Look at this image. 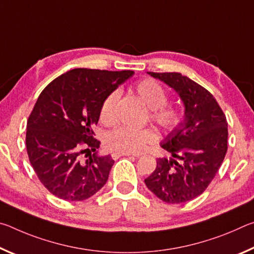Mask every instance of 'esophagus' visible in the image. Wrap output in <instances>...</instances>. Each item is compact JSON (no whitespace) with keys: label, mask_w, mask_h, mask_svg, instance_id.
I'll return each instance as SVG.
<instances>
[{"label":"esophagus","mask_w":254,"mask_h":254,"mask_svg":"<svg viewBox=\"0 0 254 254\" xmlns=\"http://www.w3.org/2000/svg\"><path fill=\"white\" fill-rule=\"evenodd\" d=\"M123 156H131V153H124V152H113L112 153V158L114 159V160H117L120 157H123Z\"/></svg>","instance_id":"34e87169"}]
</instances>
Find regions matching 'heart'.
I'll list each match as a JSON object with an SVG mask.
<instances>
[{
    "label": "heart",
    "instance_id": "b5f03b06",
    "mask_svg": "<svg viewBox=\"0 0 254 254\" xmlns=\"http://www.w3.org/2000/svg\"><path fill=\"white\" fill-rule=\"evenodd\" d=\"M134 92L144 102L150 111L151 121L165 132L177 128L184 120V112L180 107L168 104V92L161 84L152 78H145L134 85ZM119 91H113L103 100L100 107V119L103 123L114 122L115 105ZM157 141V134L152 128H132L119 127L109 132L105 137L106 147L113 151L124 153H137L148 144Z\"/></svg>",
    "mask_w": 254,
    "mask_h": 254
}]
</instances>
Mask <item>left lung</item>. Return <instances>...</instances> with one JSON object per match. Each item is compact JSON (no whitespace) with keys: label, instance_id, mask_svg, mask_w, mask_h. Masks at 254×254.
Listing matches in <instances>:
<instances>
[{"label":"left lung","instance_id":"8db88e82","mask_svg":"<svg viewBox=\"0 0 254 254\" xmlns=\"http://www.w3.org/2000/svg\"><path fill=\"white\" fill-rule=\"evenodd\" d=\"M179 94L185 120L162 141L171 157L158 158L156 170L144 179L158 198L186 203L203 194L227 151V121L217 101L203 86L179 72H152Z\"/></svg>","mask_w":254,"mask_h":254}]
</instances>
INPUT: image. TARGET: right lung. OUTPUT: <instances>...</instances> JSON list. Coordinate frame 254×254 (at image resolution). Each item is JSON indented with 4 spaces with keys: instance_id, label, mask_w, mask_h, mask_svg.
I'll return each mask as SVG.
<instances>
[{
    "instance_id": "obj_1",
    "label": "right lung",
    "mask_w": 254,
    "mask_h": 254,
    "mask_svg": "<svg viewBox=\"0 0 254 254\" xmlns=\"http://www.w3.org/2000/svg\"><path fill=\"white\" fill-rule=\"evenodd\" d=\"M133 74L76 68L54 79L38 97L27 122V152L41 184L58 198L85 200L106 184L114 160L96 154L101 142L93 127L103 100Z\"/></svg>"
}]
</instances>
